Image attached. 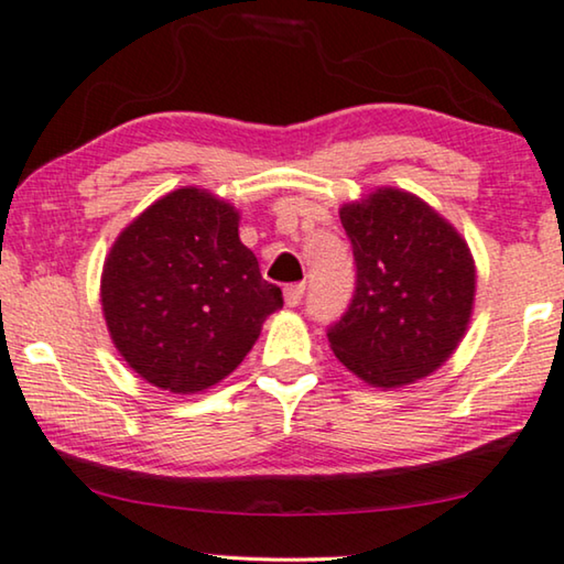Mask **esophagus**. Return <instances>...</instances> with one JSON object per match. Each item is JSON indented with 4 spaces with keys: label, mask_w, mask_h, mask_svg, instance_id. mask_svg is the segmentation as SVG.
I'll list each match as a JSON object with an SVG mask.
<instances>
[{
    "label": "esophagus",
    "mask_w": 564,
    "mask_h": 564,
    "mask_svg": "<svg viewBox=\"0 0 564 564\" xmlns=\"http://www.w3.org/2000/svg\"><path fill=\"white\" fill-rule=\"evenodd\" d=\"M302 297H305V284H288V288H284V302H288L290 307H297L300 302H302Z\"/></svg>",
    "instance_id": "34e87169"
}]
</instances>
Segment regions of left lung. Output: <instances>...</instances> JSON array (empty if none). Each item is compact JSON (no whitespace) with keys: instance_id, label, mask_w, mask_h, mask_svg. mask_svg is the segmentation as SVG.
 Wrapping results in <instances>:
<instances>
[{"instance_id":"1","label":"left lung","mask_w":564,"mask_h":564,"mask_svg":"<svg viewBox=\"0 0 564 564\" xmlns=\"http://www.w3.org/2000/svg\"><path fill=\"white\" fill-rule=\"evenodd\" d=\"M356 288L328 328L338 361L373 387H402L447 361L468 328V243L417 195L381 187L340 208Z\"/></svg>"}]
</instances>
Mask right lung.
<instances>
[{
  "instance_id": "obj_1",
  "label": "right lung",
  "mask_w": 564,
  "mask_h": 564,
  "mask_svg": "<svg viewBox=\"0 0 564 564\" xmlns=\"http://www.w3.org/2000/svg\"><path fill=\"white\" fill-rule=\"evenodd\" d=\"M101 305L113 346L154 387L193 394L228 377L282 290L239 239V214L198 187L152 203L109 251Z\"/></svg>"
}]
</instances>
